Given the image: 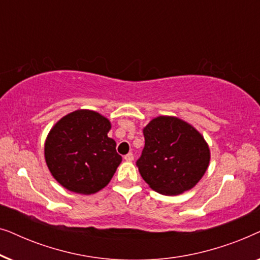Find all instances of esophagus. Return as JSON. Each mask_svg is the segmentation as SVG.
<instances>
[{
	"mask_svg": "<svg viewBox=\"0 0 260 260\" xmlns=\"http://www.w3.org/2000/svg\"><path fill=\"white\" fill-rule=\"evenodd\" d=\"M124 159H125L126 162H133L134 161V154L133 152H129V154H126L124 156Z\"/></svg>",
	"mask_w": 260,
	"mask_h": 260,
	"instance_id": "1",
	"label": "esophagus"
}]
</instances>
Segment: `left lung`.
I'll return each mask as SVG.
<instances>
[{
  "label": "left lung",
  "instance_id": "obj_1",
  "mask_svg": "<svg viewBox=\"0 0 260 260\" xmlns=\"http://www.w3.org/2000/svg\"><path fill=\"white\" fill-rule=\"evenodd\" d=\"M145 144L136 166L157 193L179 195L197 184L207 170L209 148L204 137L176 117L159 116L143 129Z\"/></svg>",
  "mask_w": 260,
  "mask_h": 260
}]
</instances>
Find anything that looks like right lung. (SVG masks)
Wrapping results in <instances>:
<instances>
[{
  "mask_svg": "<svg viewBox=\"0 0 260 260\" xmlns=\"http://www.w3.org/2000/svg\"><path fill=\"white\" fill-rule=\"evenodd\" d=\"M109 119L90 110L62 117L49 131L45 158L49 172L66 189L93 194L112 179L122 156L108 137Z\"/></svg>",
  "mask_w": 260,
  "mask_h": 260,
  "instance_id": "obj_1",
  "label": "right lung"
}]
</instances>
